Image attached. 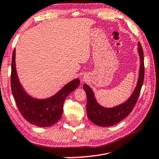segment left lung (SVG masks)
Instances as JSON below:
<instances>
[{
	"label": "left lung",
	"instance_id": "8db88e82",
	"mask_svg": "<svg viewBox=\"0 0 159 159\" xmlns=\"http://www.w3.org/2000/svg\"><path fill=\"white\" fill-rule=\"evenodd\" d=\"M139 45V54L141 59L139 75L134 93L127 101L122 105L112 108H105L97 102L94 94L89 85H84V89L87 95V114L89 120L96 125L100 127H110L117 124L130 114L137 102L144 78V62L143 52L140 42Z\"/></svg>",
	"mask_w": 159,
	"mask_h": 159
}]
</instances>
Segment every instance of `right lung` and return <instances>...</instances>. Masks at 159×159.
<instances>
[{
  "label": "right lung",
  "instance_id": "add662e5",
  "mask_svg": "<svg viewBox=\"0 0 159 159\" xmlns=\"http://www.w3.org/2000/svg\"><path fill=\"white\" fill-rule=\"evenodd\" d=\"M16 50H13L11 63V89L17 107L25 120L37 127H47L60 120L64 102L66 97L79 85V79L67 84L54 96L48 99L38 100L29 96L19 83L16 69Z\"/></svg>",
  "mask_w": 159,
  "mask_h": 159
}]
</instances>
